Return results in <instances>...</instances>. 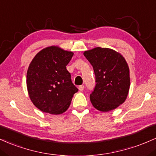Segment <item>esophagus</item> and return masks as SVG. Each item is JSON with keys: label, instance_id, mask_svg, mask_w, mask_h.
I'll return each instance as SVG.
<instances>
[{"label": "esophagus", "instance_id": "1", "mask_svg": "<svg viewBox=\"0 0 156 156\" xmlns=\"http://www.w3.org/2000/svg\"><path fill=\"white\" fill-rule=\"evenodd\" d=\"M78 88H79V90H80V91H83V90H84V88H85V86H84V85H80V86L78 87Z\"/></svg>", "mask_w": 156, "mask_h": 156}]
</instances>
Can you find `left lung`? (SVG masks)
Returning a JSON list of instances; mask_svg holds the SVG:
<instances>
[{"mask_svg":"<svg viewBox=\"0 0 156 156\" xmlns=\"http://www.w3.org/2000/svg\"><path fill=\"white\" fill-rule=\"evenodd\" d=\"M84 55L94 69L95 87L90 94L93 106L107 112L125 101L130 88V71L120 54L106 48L86 51Z\"/></svg>","mask_w":156,"mask_h":156,"instance_id":"8db88e82","label":"left lung"}]
</instances>
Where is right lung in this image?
I'll return each mask as SVG.
<instances>
[{"instance_id": "1", "label": "right lung", "mask_w": 156, "mask_h": 156, "mask_svg": "<svg viewBox=\"0 0 156 156\" xmlns=\"http://www.w3.org/2000/svg\"><path fill=\"white\" fill-rule=\"evenodd\" d=\"M73 55L71 51L51 46L40 51L31 62L26 75L28 92L41 111L57 115L69 108L78 91L66 69Z\"/></svg>"}]
</instances>
